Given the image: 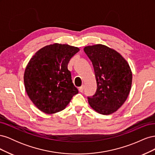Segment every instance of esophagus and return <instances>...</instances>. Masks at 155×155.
Instances as JSON below:
<instances>
[{
  "label": "esophagus",
  "instance_id": "1",
  "mask_svg": "<svg viewBox=\"0 0 155 155\" xmlns=\"http://www.w3.org/2000/svg\"><path fill=\"white\" fill-rule=\"evenodd\" d=\"M83 89H84V86L82 85V86H81L80 87H79V91L80 92H83Z\"/></svg>",
  "mask_w": 155,
  "mask_h": 155
}]
</instances>
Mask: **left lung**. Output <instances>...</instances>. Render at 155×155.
Here are the masks:
<instances>
[{"mask_svg": "<svg viewBox=\"0 0 155 155\" xmlns=\"http://www.w3.org/2000/svg\"><path fill=\"white\" fill-rule=\"evenodd\" d=\"M83 50L92 61L97 83L96 94L88 97L89 105L101 114L114 113L129 94L133 79L129 64L119 52L104 45Z\"/></svg>", "mask_w": 155, "mask_h": 155, "instance_id": "obj_1", "label": "left lung"}]
</instances>
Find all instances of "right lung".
<instances>
[{"instance_id":"1","label":"right lung","mask_w":155,"mask_h":155,"mask_svg":"<svg viewBox=\"0 0 155 155\" xmlns=\"http://www.w3.org/2000/svg\"><path fill=\"white\" fill-rule=\"evenodd\" d=\"M79 48L68 45H46L32 56L24 74L25 90L37 109L46 114L64 109L78 93L68 70Z\"/></svg>"}]
</instances>
